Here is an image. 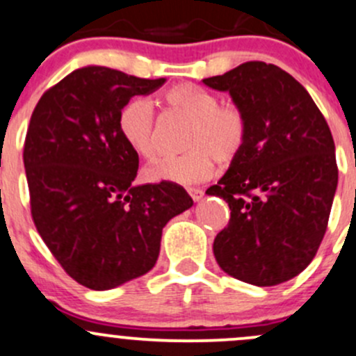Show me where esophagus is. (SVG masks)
<instances>
[{
	"mask_svg": "<svg viewBox=\"0 0 356 356\" xmlns=\"http://www.w3.org/2000/svg\"><path fill=\"white\" fill-rule=\"evenodd\" d=\"M188 193H190V197H192L193 200H200L204 197V192L200 188H188Z\"/></svg>",
	"mask_w": 356,
	"mask_h": 356,
	"instance_id": "34e87169",
	"label": "esophagus"
}]
</instances>
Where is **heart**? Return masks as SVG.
Masks as SVG:
<instances>
[{"mask_svg": "<svg viewBox=\"0 0 356 356\" xmlns=\"http://www.w3.org/2000/svg\"><path fill=\"white\" fill-rule=\"evenodd\" d=\"M168 111L186 119L183 147L179 156H170L147 168L152 181L193 183L207 178L214 161L228 164L242 152L248 140V115L232 102H220L213 91L197 84L181 83L166 90L161 97ZM118 128L124 142L145 159L159 154L156 119L152 105L145 98H133L121 108Z\"/></svg>", "mask_w": 356, "mask_h": 356, "instance_id": "obj_1", "label": "heart"}]
</instances>
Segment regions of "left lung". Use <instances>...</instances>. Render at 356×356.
Here are the masks:
<instances>
[{
	"label": "left lung",
	"mask_w": 356,
	"mask_h": 356,
	"mask_svg": "<svg viewBox=\"0 0 356 356\" xmlns=\"http://www.w3.org/2000/svg\"><path fill=\"white\" fill-rule=\"evenodd\" d=\"M204 84L228 91L249 124L242 152L206 190L230 207L214 258L242 282H286L312 263L327 230L337 186L329 124L302 84L273 63H241Z\"/></svg>",
	"instance_id": "left-lung-1"
}]
</instances>
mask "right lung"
<instances>
[{
	"instance_id": "1",
	"label": "right lung",
	"mask_w": 356,
	"mask_h": 356,
	"mask_svg": "<svg viewBox=\"0 0 356 356\" xmlns=\"http://www.w3.org/2000/svg\"><path fill=\"white\" fill-rule=\"evenodd\" d=\"M108 67L77 69L44 91L24 143L31 214L67 275L107 291L145 275L163 228L193 200L175 183L133 186L138 154L118 128L135 95L164 84Z\"/></svg>"
}]
</instances>
